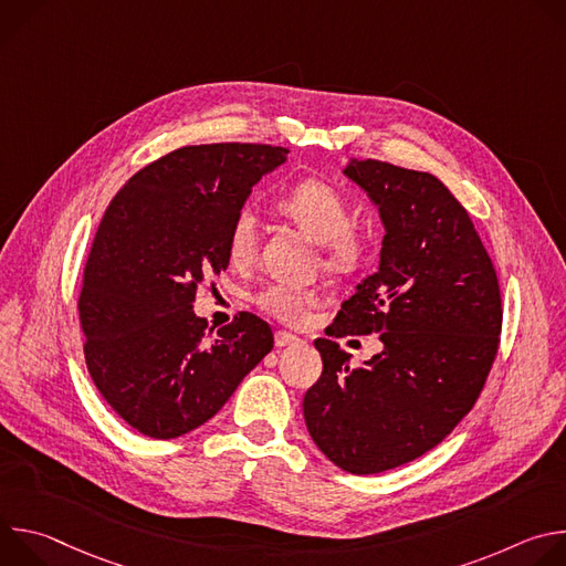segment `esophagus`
Masks as SVG:
<instances>
[{"instance_id": "obj_1", "label": "esophagus", "mask_w": 566, "mask_h": 566, "mask_svg": "<svg viewBox=\"0 0 566 566\" xmlns=\"http://www.w3.org/2000/svg\"><path fill=\"white\" fill-rule=\"evenodd\" d=\"M300 338L289 334V332H275V345L277 347H286V345H297Z\"/></svg>"}]
</instances>
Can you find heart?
<instances>
[{
  "mask_svg": "<svg viewBox=\"0 0 566 566\" xmlns=\"http://www.w3.org/2000/svg\"><path fill=\"white\" fill-rule=\"evenodd\" d=\"M277 208L325 249V264L334 273H356L369 258V234L352 223L347 195L329 181L304 179L277 199ZM258 251V214L251 206L239 208L228 230V255L234 264H247ZM253 302L286 325H300L317 302L313 289L289 284H264Z\"/></svg>",
  "mask_w": 566,
  "mask_h": 566,
  "instance_id": "1",
  "label": "heart"
}]
</instances>
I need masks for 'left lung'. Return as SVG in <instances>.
<instances>
[{"mask_svg":"<svg viewBox=\"0 0 566 566\" xmlns=\"http://www.w3.org/2000/svg\"><path fill=\"white\" fill-rule=\"evenodd\" d=\"M345 175L378 206L380 266L343 302L336 338L380 334L360 367L329 338L302 408L315 446L352 474L410 463L472 410L495 363L502 291L495 266L452 192L432 175L354 160Z\"/></svg>","mask_w":566,"mask_h":566,"instance_id":"left-lung-1","label":"left lung"}]
</instances>
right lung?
Here are the masks:
<instances>
[{"label": "right lung", "instance_id": "1", "mask_svg": "<svg viewBox=\"0 0 566 566\" xmlns=\"http://www.w3.org/2000/svg\"><path fill=\"white\" fill-rule=\"evenodd\" d=\"M289 149L188 145L151 160L112 199L85 264L77 313L85 363L109 408L151 439L181 437L273 349L269 322L239 311L208 327L192 302L228 266V230Z\"/></svg>", "mask_w": 566, "mask_h": 566}]
</instances>
